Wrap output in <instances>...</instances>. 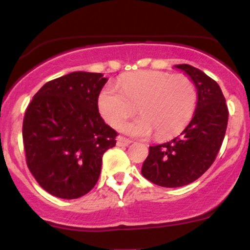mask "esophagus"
<instances>
[{
	"label": "esophagus",
	"instance_id": "esophagus-1",
	"mask_svg": "<svg viewBox=\"0 0 250 250\" xmlns=\"http://www.w3.org/2000/svg\"><path fill=\"white\" fill-rule=\"evenodd\" d=\"M130 143H132V140L127 139V138H125V137L117 138V146H122L123 147V146H128Z\"/></svg>",
	"mask_w": 250,
	"mask_h": 250
}]
</instances>
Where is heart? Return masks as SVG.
Listing matches in <instances>:
<instances>
[{
    "mask_svg": "<svg viewBox=\"0 0 250 250\" xmlns=\"http://www.w3.org/2000/svg\"><path fill=\"white\" fill-rule=\"evenodd\" d=\"M197 105V89L186 75L143 70L125 75L120 89L107 84L98 95V109L112 127H118L138 112L141 117L127 123L122 130L133 137L157 139L179 134L192 120Z\"/></svg>",
    "mask_w": 250,
    "mask_h": 250,
    "instance_id": "heart-1",
    "label": "heart"
}]
</instances>
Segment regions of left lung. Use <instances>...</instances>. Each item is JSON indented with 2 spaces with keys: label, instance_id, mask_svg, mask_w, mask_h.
<instances>
[{
  "label": "left lung",
  "instance_id": "obj_1",
  "mask_svg": "<svg viewBox=\"0 0 250 250\" xmlns=\"http://www.w3.org/2000/svg\"><path fill=\"white\" fill-rule=\"evenodd\" d=\"M197 88V106L188 127L179 137L150 146L141 174L163 188H180L197 180L213 165L228 127L229 110L218 83L200 69L175 65Z\"/></svg>",
  "mask_w": 250,
  "mask_h": 250
}]
</instances>
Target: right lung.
<instances>
[{
    "label": "right lung",
    "instance_id": "add662e5",
    "mask_svg": "<svg viewBox=\"0 0 250 250\" xmlns=\"http://www.w3.org/2000/svg\"><path fill=\"white\" fill-rule=\"evenodd\" d=\"M103 74L76 71L47 82L32 98L22 121L26 165L43 190L74 200L89 192L103 156L117 132L104 122L98 95Z\"/></svg>",
    "mask_w": 250,
    "mask_h": 250
}]
</instances>
